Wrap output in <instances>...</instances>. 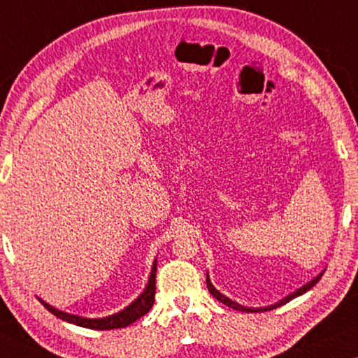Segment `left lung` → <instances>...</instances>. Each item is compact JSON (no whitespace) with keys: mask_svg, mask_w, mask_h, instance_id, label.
<instances>
[{"mask_svg":"<svg viewBox=\"0 0 358 358\" xmlns=\"http://www.w3.org/2000/svg\"><path fill=\"white\" fill-rule=\"evenodd\" d=\"M322 275H323V272L320 273V275H317L315 278L313 280H310L309 283H306L304 287H301L299 289H296L294 293H291V294H288L287 298H283L282 301H278V302H275V304H272V306H267V307H243V306H240L238 302H234L232 299H229L227 296H224V294H221L219 293V291L213 287V283H211V280H210V275H206V285H208V289H210V293L214 296V298H216L219 302H222V304H225V306H229L230 309H235V310H240V312H266V310H272V309H277V307H280V306H283V304H287V302H289L291 299H294V298H298V296H301V294H304L306 291H309L312 287H315V285L318 283V280L322 278Z\"/></svg>","mask_w":358,"mask_h":358,"instance_id":"left-lung-1","label":"left lung"}]
</instances>
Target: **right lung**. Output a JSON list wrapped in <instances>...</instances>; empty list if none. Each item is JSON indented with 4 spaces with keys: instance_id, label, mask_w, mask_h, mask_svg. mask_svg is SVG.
<instances>
[{
    "instance_id": "1",
    "label": "right lung",
    "mask_w": 358,
    "mask_h": 358,
    "mask_svg": "<svg viewBox=\"0 0 358 358\" xmlns=\"http://www.w3.org/2000/svg\"><path fill=\"white\" fill-rule=\"evenodd\" d=\"M155 277H157V259L153 261L152 266V272L150 277H148V283L139 298L136 301L131 302L128 307H124L123 310H120L118 313H113V315L103 317V318H85L80 315H71V313L62 312L56 309V307L49 306L48 302L38 298V301L41 302L46 309L56 315L57 318L64 322L73 323V325L83 327V328H90V329H115V328H124L134 323L136 320H139L141 317H144L145 313L152 309L153 302H155Z\"/></svg>"
}]
</instances>
